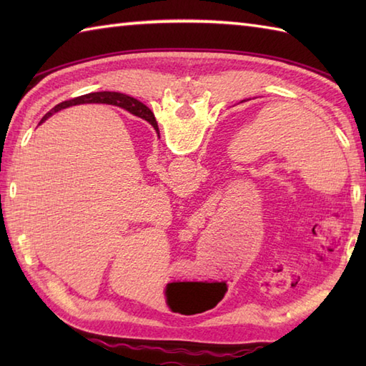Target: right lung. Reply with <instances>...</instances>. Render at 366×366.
I'll list each match as a JSON object with an SVG mask.
<instances>
[{"label": "right lung", "mask_w": 366, "mask_h": 366, "mask_svg": "<svg viewBox=\"0 0 366 366\" xmlns=\"http://www.w3.org/2000/svg\"><path fill=\"white\" fill-rule=\"evenodd\" d=\"M80 104H110V105L122 107L124 110H127L130 114H134V116H137V118H142V119L149 122L151 126L159 132L157 121H155L152 112L144 104H142L139 100H137L134 97L119 94V92H107V91H104V92H91V94H84V96H80V97H75L72 100H66V102L54 107L50 113H46L42 118V121H45L46 118H50L53 113L63 110V108L72 107V105H80Z\"/></svg>", "instance_id": "add662e5"}]
</instances>
